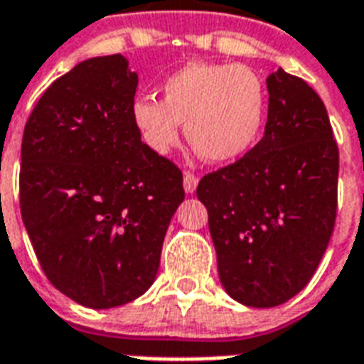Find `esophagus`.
<instances>
[{"instance_id":"1","label":"esophagus","mask_w":364,"mask_h":364,"mask_svg":"<svg viewBox=\"0 0 364 364\" xmlns=\"http://www.w3.org/2000/svg\"><path fill=\"white\" fill-rule=\"evenodd\" d=\"M183 187H185V193L193 194L198 187V176H194L191 171H187L185 176H183Z\"/></svg>"}]
</instances>
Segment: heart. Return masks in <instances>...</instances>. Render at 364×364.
<instances>
[{"mask_svg":"<svg viewBox=\"0 0 364 364\" xmlns=\"http://www.w3.org/2000/svg\"><path fill=\"white\" fill-rule=\"evenodd\" d=\"M162 102L141 96L132 119L156 153L176 147L185 124L191 147L210 162L242 156L264 121V87L245 65L193 62L162 82Z\"/></svg>","mask_w":364,"mask_h":364,"instance_id":"1","label":"heart"}]
</instances>
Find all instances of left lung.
Wrapping results in <instances>:
<instances>
[{
    "label": "left lung",
    "instance_id": "1",
    "mask_svg": "<svg viewBox=\"0 0 364 364\" xmlns=\"http://www.w3.org/2000/svg\"><path fill=\"white\" fill-rule=\"evenodd\" d=\"M266 87L262 139L196 188L223 287L251 308L279 306L308 285L338 205V145L325 104L282 68Z\"/></svg>",
    "mask_w": 364,
    "mask_h": 364
}]
</instances>
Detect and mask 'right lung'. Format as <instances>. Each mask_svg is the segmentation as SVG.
I'll list each match as a JSON object with an SVG mask.
<instances>
[{
  "instance_id": "right-lung-1",
  "label": "right lung",
  "mask_w": 364,
  "mask_h": 364,
  "mask_svg": "<svg viewBox=\"0 0 364 364\" xmlns=\"http://www.w3.org/2000/svg\"><path fill=\"white\" fill-rule=\"evenodd\" d=\"M137 75L121 54L77 64L43 92L24 126L20 213L45 276L104 310L153 285L183 173L141 141Z\"/></svg>"
}]
</instances>
